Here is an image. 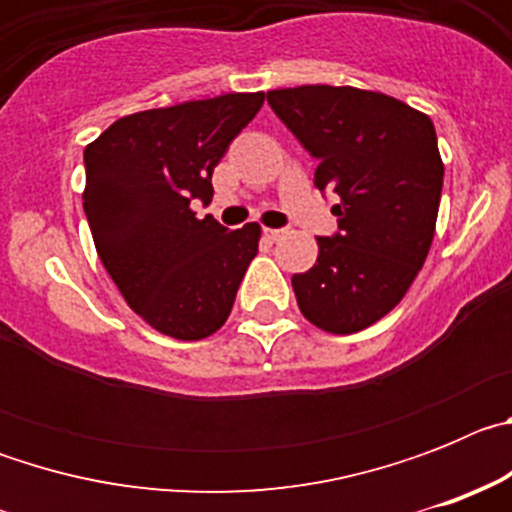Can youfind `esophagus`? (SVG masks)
<instances>
[{"label": "esophagus", "instance_id": "esophagus-1", "mask_svg": "<svg viewBox=\"0 0 512 512\" xmlns=\"http://www.w3.org/2000/svg\"><path fill=\"white\" fill-rule=\"evenodd\" d=\"M264 235H266V238H269L271 243H277V241H282L284 235H287V230H282V228H266Z\"/></svg>", "mask_w": 512, "mask_h": 512}]
</instances>
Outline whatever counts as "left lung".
<instances>
[{"mask_svg": "<svg viewBox=\"0 0 512 512\" xmlns=\"http://www.w3.org/2000/svg\"><path fill=\"white\" fill-rule=\"evenodd\" d=\"M271 110L318 158L315 187L338 197V233L292 277L300 312L348 336L405 297L436 233L443 161L431 117L382 92L307 84L266 94Z\"/></svg>", "mask_w": 512, "mask_h": 512, "instance_id": "1", "label": "left lung"}]
</instances>
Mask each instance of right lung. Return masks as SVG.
<instances>
[{
  "label": "right lung",
  "mask_w": 512,
  "mask_h": 512,
  "mask_svg": "<svg viewBox=\"0 0 512 512\" xmlns=\"http://www.w3.org/2000/svg\"><path fill=\"white\" fill-rule=\"evenodd\" d=\"M264 104V92L120 117L84 148V212L125 302L164 336L200 341L223 328L261 228L228 230L192 205L212 200V171Z\"/></svg>",
  "instance_id": "1"
}]
</instances>
